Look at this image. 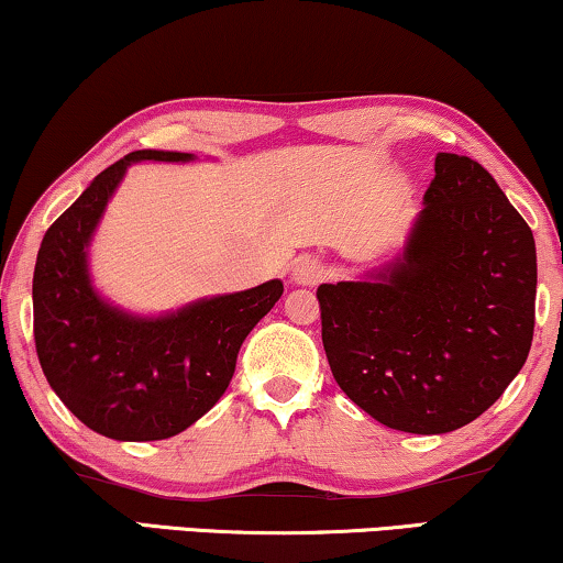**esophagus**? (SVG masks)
Instances as JSON below:
<instances>
[{"instance_id":"1","label":"esophagus","mask_w":563,"mask_h":563,"mask_svg":"<svg viewBox=\"0 0 563 563\" xmlns=\"http://www.w3.org/2000/svg\"><path fill=\"white\" fill-rule=\"evenodd\" d=\"M292 283L296 285H316L318 280H323L325 275V265L318 257L303 255L292 263Z\"/></svg>"}]
</instances>
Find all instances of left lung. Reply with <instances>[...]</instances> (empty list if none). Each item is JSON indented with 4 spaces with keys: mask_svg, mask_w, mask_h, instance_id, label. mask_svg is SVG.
I'll use <instances>...</instances> for the list:
<instances>
[{
    "mask_svg": "<svg viewBox=\"0 0 563 563\" xmlns=\"http://www.w3.org/2000/svg\"><path fill=\"white\" fill-rule=\"evenodd\" d=\"M389 263L318 288L333 379L376 422L444 434L481 417L533 341L536 242L496 179L438 154Z\"/></svg>",
    "mask_w": 563,
    "mask_h": 563,
    "instance_id": "obj_1",
    "label": "left lung"
}]
</instances>
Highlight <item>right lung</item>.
<instances>
[{
    "instance_id": "obj_1",
    "label": "right lung",
    "mask_w": 563,
    "mask_h": 563,
    "mask_svg": "<svg viewBox=\"0 0 563 563\" xmlns=\"http://www.w3.org/2000/svg\"><path fill=\"white\" fill-rule=\"evenodd\" d=\"M181 151H133L100 172L42 238L32 308L47 384L90 430L119 442L174 438L230 387L242 341L283 296V283L141 316L100 296L90 245L131 164H189Z\"/></svg>"
}]
</instances>
